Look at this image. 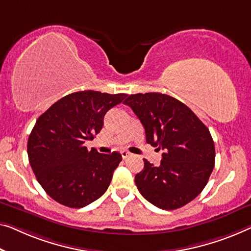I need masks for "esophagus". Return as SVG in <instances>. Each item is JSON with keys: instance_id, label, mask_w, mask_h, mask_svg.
Wrapping results in <instances>:
<instances>
[{"instance_id": "esophagus-1", "label": "esophagus", "mask_w": 251, "mask_h": 251, "mask_svg": "<svg viewBox=\"0 0 251 251\" xmlns=\"http://www.w3.org/2000/svg\"><path fill=\"white\" fill-rule=\"evenodd\" d=\"M121 153H122L123 159H127V158H129V156H132V153H129L128 151H122Z\"/></svg>"}]
</instances>
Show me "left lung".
<instances>
[{
	"label": "left lung",
	"mask_w": 251,
	"mask_h": 251,
	"mask_svg": "<svg viewBox=\"0 0 251 251\" xmlns=\"http://www.w3.org/2000/svg\"><path fill=\"white\" fill-rule=\"evenodd\" d=\"M124 103L144 126L148 143L164 151L159 166L143 159V170L135 176L141 195L162 209L188 204L204 189L214 168L208 128L185 103L168 95L136 93Z\"/></svg>",
	"instance_id": "left-lung-1"
}]
</instances>
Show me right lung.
I'll use <instances>...</instances> for the list:
<instances>
[{"mask_svg":"<svg viewBox=\"0 0 251 251\" xmlns=\"http://www.w3.org/2000/svg\"><path fill=\"white\" fill-rule=\"evenodd\" d=\"M126 97L92 90L74 92L37 119L28 138L29 163L40 186L57 203L84 207L108 189L121 153L88 151L84 143L101 130L107 111Z\"/></svg>","mask_w":251,"mask_h":251,"instance_id":"obj_1","label":"right lung"}]
</instances>
